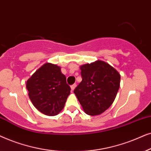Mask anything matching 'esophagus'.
Here are the masks:
<instances>
[{
	"label": "esophagus",
	"instance_id": "obj_1",
	"mask_svg": "<svg viewBox=\"0 0 151 151\" xmlns=\"http://www.w3.org/2000/svg\"><path fill=\"white\" fill-rule=\"evenodd\" d=\"M76 86H77V85H76L75 83L73 84V85H72L71 86H70V87H71V89H72V90H74V88H76Z\"/></svg>",
	"mask_w": 151,
	"mask_h": 151
}]
</instances>
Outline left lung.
<instances>
[{"label":"left lung","mask_w":151,"mask_h":151,"mask_svg":"<svg viewBox=\"0 0 151 151\" xmlns=\"http://www.w3.org/2000/svg\"><path fill=\"white\" fill-rule=\"evenodd\" d=\"M82 81L74 94L87 114L98 115L108 109L115 99L120 74L109 64L96 61L80 67Z\"/></svg>","instance_id":"obj_1"}]
</instances>
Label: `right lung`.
<instances>
[{
  "label": "right lung",
  "mask_w": 151,
  "mask_h": 151,
  "mask_svg": "<svg viewBox=\"0 0 151 151\" xmlns=\"http://www.w3.org/2000/svg\"><path fill=\"white\" fill-rule=\"evenodd\" d=\"M26 88L34 106L48 116H55L61 112L71 90L61 68L49 63L32 74Z\"/></svg>",
  "instance_id": "add662e5"
}]
</instances>
